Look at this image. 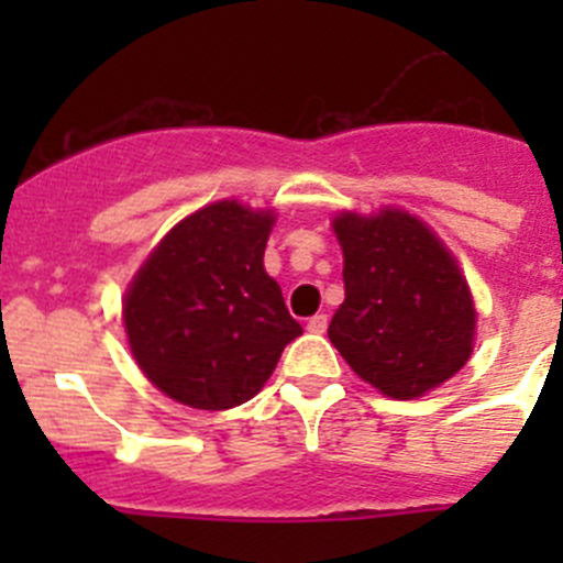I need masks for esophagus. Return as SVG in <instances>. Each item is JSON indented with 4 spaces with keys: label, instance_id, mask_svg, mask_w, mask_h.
<instances>
[{
    "label": "esophagus",
    "instance_id": "34e87169",
    "mask_svg": "<svg viewBox=\"0 0 563 563\" xmlns=\"http://www.w3.org/2000/svg\"><path fill=\"white\" fill-rule=\"evenodd\" d=\"M327 327H329L327 313H316L313 318H308V332L323 334V332H327Z\"/></svg>",
    "mask_w": 563,
    "mask_h": 563
}]
</instances>
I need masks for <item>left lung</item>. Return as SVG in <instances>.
I'll use <instances>...</instances> for the list:
<instances>
[{
    "mask_svg": "<svg viewBox=\"0 0 563 563\" xmlns=\"http://www.w3.org/2000/svg\"><path fill=\"white\" fill-rule=\"evenodd\" d=\"M345 302L329 340L362 382L413 400L452 378L474 351L476 310L444 242L413 214L334 218Z\"/></svg>",
    "mask_w": 563,
    "mask_h": 563,
    "instance_id": "1",
    "label": "left lung"
}]
</instances>
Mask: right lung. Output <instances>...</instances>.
<instances>
[{
  "mask_svg": "<svg viewBox=\"0 0 563 563\" xmlns=\"http://www.w3.org/2000/svg\"><path fill=\"white\" fill-rule=\"evenodd\" d=\"M272 223V212L209 203L176 223L135 272L122 310L130 351L176 402L240 406L302 334L264 269Z\"/></svg>",
  "mask_w": 563,
  "mask_h": 563,
  "instance_id": "1",
  "label": "right lung"
}]
</instances>
